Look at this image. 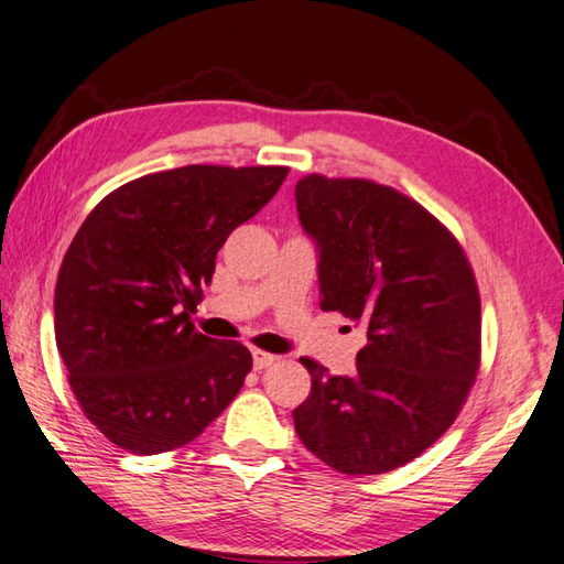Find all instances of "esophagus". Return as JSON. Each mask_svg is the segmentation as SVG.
I'll use <instances>...</instances> for the list:
<instances>
[{
  "instance_id": "obj_1",
  "label": "esophagus",
  "mask_w": 564,
  "mask_h": 564,
  "mask_svg": "<svg viewBox=\"0 0 564 564\" xmlns=\"http://www.w3.org/2000/svg\"><path fill=\"white\" fill-rule=\"evenodd\" d=\"M274 361H280L278 354H268V351H260V349L253 351V368H256V370H265V368H270Z\"/></svg>"
}]
</instances>
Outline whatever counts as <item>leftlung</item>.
Listing matches in <instances>:
<instances>
[{
  "label": "left lung",
  "mask_w": 564,
  "mask_h": 564,
  "mask_svg": "<svg viewBox=\"0 0 564 564\" xmlns=\"http://www.w3.org/2000/svg\"><path fill=\"white\" fill-rule=\"evenodd\" d=\"M301 227L318 246L321 308L366 329L351 376L313 359L311 394L292 416L315 457L339 474H388L452 423L480 361V299L459 241L400 191L308 174Z\"/></svg>",
  "instance_id": "obj_1"
}]
</instances>
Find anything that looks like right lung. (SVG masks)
<instances>
[{
	"label": "right lung",
	"instance_id": "1",
	"mask_svg": "<svg viewBox=\"0 0 564 564\" xmlns=\"http://www.w3.org/2000/svg\"><path fill=\"white\" fill-rule=\"evenodd\" d=\"M286 167L188 164L105 196L80 225L54 290L68 386L109 443L160 455L208 429L253 366L235 339L188 318L217 251L278 194Z\"/></svg>",
	"mask_w": 564,
	"mask_h": 564
}]
</instances>
